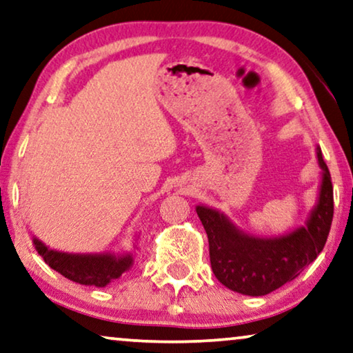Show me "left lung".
<instances>
[{"mask_svg": "<svg viewBox=\"0 0 353 353\" xmlns=\"http://www.w3.org/2000/svg\"><path fill=\"white\" fill-rule=\"evenodd\" d=\"M322 170L317 203L304 227L274 238H260L231 222L220 210L198 204L196 214L206 230L210 266L215 277L230 290L263 296L299 276L327 243L333 222V183L322 150L317 147Z\"/></svg>", "mask_w": 353, "mask_h": 353, "instance_id": "left-lung-1", "label": "left lung"}]
</instances>
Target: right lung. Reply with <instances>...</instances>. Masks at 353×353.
I'll use <instances>...</instances> for the list:
<instances>
[{
    "label": "right lung",
    "mask_w": 353,
    "mask_h": 353,
    "mask_svg": "<svg viewBox=\"0 0 353 353\" xmlns=\"http://www.w3.org/2000/svg\"><path fill=\"white\" fill-rule=\"evenodd\" d=\"M138 241V234H136ZM136 241L133 247L138 249ZM34 249L52 270L81 285L106 287L112 281L130 271L134 263L133 252H93V254H72L50 249L41 239L33 238Z\"/></svg>",
    "instance_id": "right-lung-1"
}]
</instances>
